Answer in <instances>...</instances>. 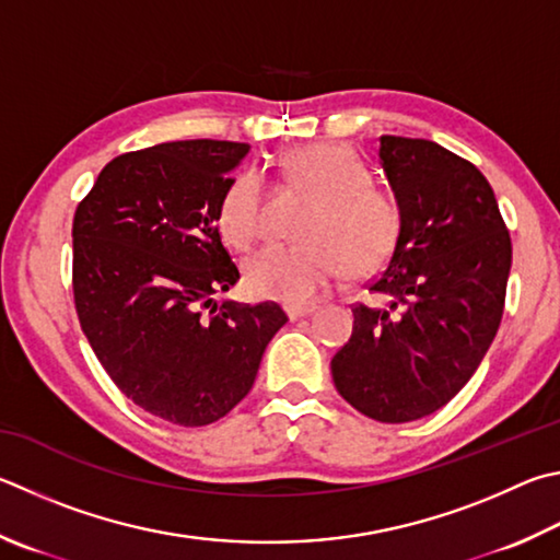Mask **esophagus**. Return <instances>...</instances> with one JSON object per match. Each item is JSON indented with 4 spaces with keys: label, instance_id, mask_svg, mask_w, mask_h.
Masks as SVG:
<instances>
[{
    "label": "esophagus",
    "instance_id": "1",
    "mask_svg": "<svg viewBox=\"0 0 560 560\" xmlns=\"http://www.w3.org/2000/svg\"><path fill=\"white\" fill-rule=\"evenodd\" d=\"M318 311V306L315 303H311V306H287V315L289 320H299V318H306V315Z\"/></svg>",
    "mask_w": 560,
    "mask_h": 560
}]
</instances>
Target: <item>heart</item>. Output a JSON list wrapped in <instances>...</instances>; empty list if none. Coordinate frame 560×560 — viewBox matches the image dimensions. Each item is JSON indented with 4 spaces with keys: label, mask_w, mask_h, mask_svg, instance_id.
Masks as SVG:
<instances>
[{
    "label": "heart",
    "mask_w": 560,
    "mask_h": 560,
    "mask_svg": "<svg viewBox=\"0 0 560 560\" xmlns=\"http://www.w3.org/2000/svg\"><path fill=\"white\" fill-rule=\"evenodd\" d=\"M283 176L313 196L299 245H269L245 267L254 296L308 306L348 269L368 277L382 269L401 235V208L389 190L372 186L362 161L340 144H308L287 159ZM218 225L232 247L247 249L261 232V178L242 171L218 208Z\"/></svg>",
    "instance_id": "heart-1"
}]
</instances>
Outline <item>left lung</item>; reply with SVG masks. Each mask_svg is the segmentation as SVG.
Here are the masks:
<instances>
[{
	"mask_svg": "<svg viewBox=\"0 0 560 560\" xmlns=\"http://www.w3.org/2000/svg\"><path fill=\"white\" fill-rule=\"evenodd\" d=\"M401 235L352 335L330 362L335 389L382 423L423 419L463 389L500 328L512 240L470 161L429 139L380 137Z\"/></svg>",
	"mask_w": 560,
	"mask_h": 560,
	"instance_id": "1",
	"label": "left lung"
}]
</instances>
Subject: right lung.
Segmentation results:
<instances>
[{
    "label": "right lung",
    "instance_id": "right-lung-1",
    "mask_svg": "<svg viewBox=\"0 0 560 560\" xmlns=\"http://www.w3.org/2000/svg\"><path fill=\"white\" fill-rule=\"evenodd\" d=\"M249 144L166 141L112 159L73 218L80 325L127 399L178 425H208L249 394L287 323L277 303L242 306L218 208Z\"/></svg>",
    "mask_w": 560,
    "mask_h": 560
}]
</instances>
